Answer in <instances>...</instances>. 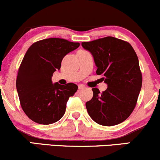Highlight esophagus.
Returning <instances> with one entry per match:
<instances>
[{
  "label": "esophagus",
  "mask_w": 160,
  "mask_h": 160,
  "mask_svg": "<svg viewBox=\"0 0 160 160\" xmlns=\"http://www.w3.org/2000/svg\"><path fill=\"white\" fill-rule=\"evenodd\" d=\"M84 87H85V86L82 85V84H80V85L78 86V89H83Z\"/></svg>",
  "instance_id": "obj_1"
}]
</instances>
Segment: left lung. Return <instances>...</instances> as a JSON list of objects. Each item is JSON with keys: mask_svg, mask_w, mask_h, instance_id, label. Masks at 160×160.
<instances>
[{"mask_svg": "<svg viewBox=\"0 0 160 160\" xmlns=\"http://www.w3.org/2000/svg\"><path fill=\"white\" fill-rule=\"evenodd\" d=\"M82 47L92 55L96 74L108 85L102 93L92 88V98L86 103L88 113L102 126L120 124L132 113L142 85L136 53L130 43L113 37L82 42Z\"/></svg>", "mask_w": 160, "mask_h": 160, "instance_id": "obj_1", "label": "left lung"}]
</instances>
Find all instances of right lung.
<instances>
[{"instance_id":"right-lung-1","label":"right lung","mask_w":160,"mask_h":160,"mask_svg":"<svg viewBox=\"0 0 160 160\" xmlns=\"http://www.w3.org/2000/svg\"><path fill=\"white\" fill-rule=\"evenodd\" d=\"M79 46L62 38H48L35 42L27 50L18 71L16 89L23 111L32 121L52 124L65 114L69 97L78 86L52 83V77L64 57Z\"/></svg>"}]
</instances>
